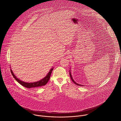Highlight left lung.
<instances>
[{"mask_svg": "<svg viewBox=\"0 0 121 121\" xmlns=\"http://www.w3.org/2000/svg\"><path fill=\"white\" fill-rule=\"evenodd\" d=\"M69 75H70V78H71V80L72 81V82L74 83L75 84H76V85H78V86H83V85H80V84H79L77 83H76L75 82H74V80H73V78H72V75H71V74H70V71H69Z\"/></svg>", "mask_w": 121, "mask_h": 121, "instance_id": "8db88e82", "label": "left lung"}]
</instances>
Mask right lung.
Listing matches in <instances>:
<instances>
[{
  "mask_svg": "<svg viewBox=\"0 0 121 121\" xmlns=\"http://www.w3.org/2000/svg\"><path fill=\"white\" fill-rule=\"evenodd\" d=\"M53 69V68L51 69H50V71L49 72V73L45 76V77H44L43 79H41V80H40L39 81L35 82H32V83H28V82H25L23 81H22L21 80H19L17 78V77L15 75V74H14L13 72H12V70L11 69H10V72L12 74V75H13V77L16 79V80L21 85H22V86H24L25 87L30 88H34V87H39V86H45L47 83L48 81L49 80L50 76H51V74H52V72Z\"/></svg>",
  "mask_w": 121,
  "mask_h": 121,
  "instance_id": "add662e5",
  "label": "right lung"
}]
</instances>
